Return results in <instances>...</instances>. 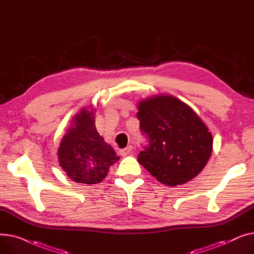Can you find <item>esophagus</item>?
I'll list each match as a JSON object with an SVG mask.
<instances>
[{
	"mask_svg": "<svg viewBox=\"0 0 254 254\" xmlns=\"http://www.w3.org/2000/svg\"><path fill=\"white\" fill-rule=\"evenodd\" d=\"M131 149H132L131 146H127L126 148L122 149V150H120L119 152H120V154H122L123 156H126V155H127V154H128V153L131 151Z\"/></svg>",
	"mask_w": 254,
	"mask_h": 254,
	"instance_id": "obj_1",
	"label": "esophagus"
}]
</instances>
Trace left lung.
Instances as JSON below:
<instances>
[{
    "instance_id": "1",
    "label": "left lung",
    "mask_w": 254,
    "mask_h": 254,
    "mask_svg": "<svg viewBox=\"0 0 254 254\" xmlns=\"http://www.w3.org/2000/svg\"><path fill=\"white\" fill-rule=\"evenodd\" d=\"M140 129L148 140L138 162L159 182L176 186L201 172L212 153L208 127L190 106L172 96H155L138 105Z\"/></svg>"
}]
</instances>
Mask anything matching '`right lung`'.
I'll use <instances>...</instances> for the list:
<instances>
[{"label":"right lung","instance_id":"obj_1","mask_svg":"<svg viewBox=\"0 0 254 254\" xmlns=\"http://www.w3.org/2000/svg\"><path fill=\"white\" fill-rule=\"evenodd\" d=\"M63 170L78 183L96 184L108 174L119 156L100 136L93 111L83 108L77 113L72 126L62 139L58 151Z\"/></svg>","mask_w":254,"mask_h":254}]
</instances>
